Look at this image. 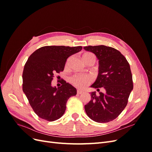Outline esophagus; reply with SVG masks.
Masks as SVG:
<instances>
[{
    "mask_svg": "<svg viewBox=\"0 0 152 152\" xmlns=\"http://www.w3.org/2000/svg\"><path fill=\"white\" fill-rule=\"evenodd\" d=\"M77 93L78 94H82V93H83V91L80 90V89H78L77 91Z\"/></svg>",
    "mask_w": 152,
    "mask_h": 152,
    "instance_id": "esophagus-1",
    "label": "esophagus"
}]
</instances>
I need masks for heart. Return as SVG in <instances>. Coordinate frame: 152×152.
Segmentation results:
<instances>
[{
    "instance_id": "obj_1",
    "label": "heart",
    "mask_w": 152,
    "mask_h": 152,
    "mask_svg": "<svg viewBox=\"0 0 152 152\" xmlns=\"http://www.w3.org/2000/svg\"><path fill=\"white\" fill-rule=\"evenodd\" d=\"M83 59L85 63H86L87 61H88L89 60H93L94 62L96 61L95 56L93 53H85L83 55ZM68 61L66 64H68ZM91 80L92 79L90 76L84 75H75L73 77L72 79L73 84L77 87H79V88H84V87H86L90 83Z\"/></svg>"
}]
</instances>
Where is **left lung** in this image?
<instances>
[{
  "label": "left lung",
  "mask_w": 152,
  "mask_h": 152,
  "mask_svg": "<svg viewBox=\"0 0 152 152\" xmlns=\"http://www.w3.org/2000/svg\"><path fill=\"white\" fill-rule=\"evenodd\" d=\"M84 49L94 53L99 60L98 75L91 87V99L85 105L86 112L91 119L99 123L112 121L121 113L127 104L133 89L132 76L126 58L118 50L106 45L86 46Z\"/></svg>",
  "instance_id": "left-lung-1"
}]
</instances>
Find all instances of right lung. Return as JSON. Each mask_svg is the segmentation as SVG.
I'll return each mask as SVG.
<instances>
[{"label":"right lung","instance_id":"add662e5","mask_svg":"<svg viewBox=\"0 0 152 152\" xmlns=\"http://www.w3.org/2000/svg\"><path fill=\"white\" fill-rule=\"evenodd\" d=\"M82 46H44L32 53L23 72V91L35 113L48 121L58 120L64 114L68 99L77 89L63 80L56 88L51 85L54 73L64 70L68 57L82 50Z\"/></svg>","mask_w":152,"mask_h":152}]
</instances>
